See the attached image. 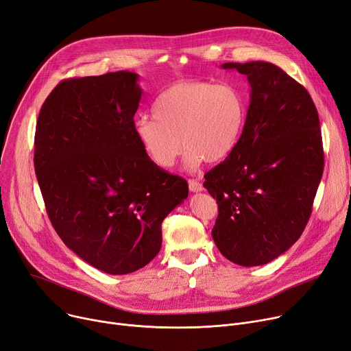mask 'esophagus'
<instances>
[{
    "label": "esophagus",
    "instance_id": "obj_1",
    "mask_svg": "<svg viewBox=\"0 0 351 351\" xmlns=\"http://www.w3.org/2000/svg\"><path fill=\"white\" fill-rule=\"evenodd\" d=\"M189 189H191V192H202V191H204V185H202V183L196 179H191L189 180Z\"/></svg>",
    "mask_w": 351,
    "mask_h": 351
}]
</instances>
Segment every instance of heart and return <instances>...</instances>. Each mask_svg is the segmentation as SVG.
I'll list each match as a JSON object with an SVG mask.
<instances>
[{"instance_id": "heart-1", "label": "heart", "mask_w": 351, "mask_h": 351, "mask_svg": "<svg viewBox=\"0 0 351 351\" xmlns=\"http://www.w3.org/2000/svg\"><path fill=\"white\" fill-rule=\"evenodd\" d=\"M152 115L134 125L145 156L159 169H171L186 147L185 160L193 169L204 159L213 163L232 154L243 134L247 97L229 82L182 81L156 98Z\"/></svg>"}]
</instances>
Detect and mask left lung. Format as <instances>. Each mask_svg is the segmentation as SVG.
Listing matches in <instances>:
<instances>
[{
  "instance_id": "left-lung-1",
  "label": "left lung",
  "mask_w": 351,
  "mask_h": 351,
  "mask_svg": "<svg viewBox=\"0 0 351 351\" xmlns=\"http://www.w3.org/2000/svg\"><path fill=\"white\" fill-rule=\"evenodd\" d=\"M247 77L241 141L205 175L219 215L212 237L228 261L261 266L302 236L324 168L319 114L307 89L270 62H228Z\"/></svg>"
}]
</instances>
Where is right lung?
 Segmentation results:
<instances>
[{
  "label": "right lung",
  "instance_id": "add662e5",
  "mask_svg": "<svg viewBox=\"0 0 351 351\" xmlns=\"http://www.w3.org/2000/svg\"><path fill=\"white\" fill-rule=\"evenodd\" d=\"M136 81L129 71L65 80L43 104L35 129V175L55 232L109 274L154 259L163 219L189 193L188 182L155 166L134 135Z\"/></svg>",
  "mask_w": 351,
  "mask_h": 351
}]
</instances>
